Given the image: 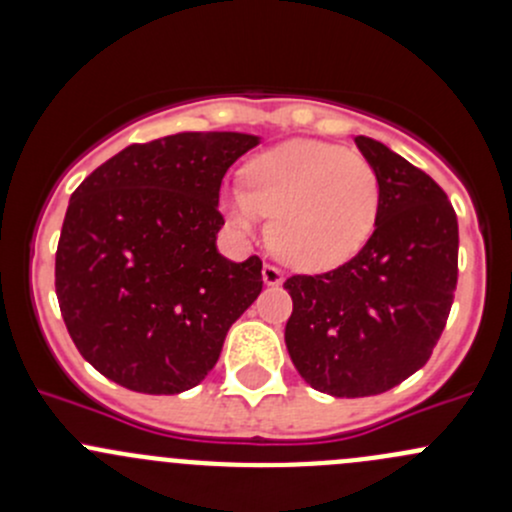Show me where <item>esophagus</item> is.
<instances>
[{
  "mask_svg": "<svg viewBox=\"0 0 512 512\" xmlns=\"http://www.w3.org/2000/svg\"><path fill=\"white\" fill-rule=\"evenodd\" d=\"M262 282H265L267 287H280L282 282H285V275H282L280 267L265 265L262 267Z\"/></svg>",
  "mask_w": 512,
  "mask_h": 512,
  "instance_id": "1",
  "label": "esophagus"
}]
</instances>
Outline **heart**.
Instances as JSON below:
<instances>
[{"mask_svg": "<svg viewBox=\"0 0 512 512\" xmlns=\"http://www.w3.org/2000/svg\"><path fill=\"white\" fill-rule=\"evenodd\" d=\"M245 185L223 193V213L250 237L272 215V250L299 270H332L369 242L381 205L379 175L366 158L322 141L280 143L245 165Z\"/></svg>", "mask_w": 512, "mask_h": 512, "instance_id": "heart-1", "label": "heart"}]
</instances>
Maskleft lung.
<instances>
[{"mask_svg": "<svg viewBox=\"0 0 512 512\" xmlns=\"http://www.w3.org/2000/svg\"><path fill=\"white\" fill-rule=\"evenodd\" d=\"M356 148L379 175L374 235L347 265L294 275L285 344L312 389L339 399L384 394L431 356L458 280V220L436 180L374 138Z\"/></svg>", "mask_w": 512, "mask_h": 512, "instance_id": "8db88e82", "label": "left lung"}]
</instances>
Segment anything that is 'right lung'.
I'll return each instance as SVG.
<instances>
[{"instance_id": "obj_1", "label": "right lung", "mask_w": 512, "mask_h": 512, "mask_svg": "<svg viewBox=\"0 0 512 512\" xmlns=\"http://www.w3.org/2000/svg\"><path fill=\"white\" fill-rule=\"evenodd\" d=\"M260 136L175 133L123 148L74 190L56 297L81 356L138 394L198 386L262 292L260 257L218 250L220 185Z\"/></svg>"}]
</instances>
